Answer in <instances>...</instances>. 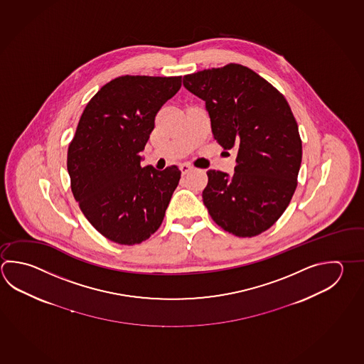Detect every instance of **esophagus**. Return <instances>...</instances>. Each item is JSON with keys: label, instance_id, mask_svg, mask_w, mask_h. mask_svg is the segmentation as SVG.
<instances>
[{"label": "esophagus", "instance_id": "1", "mask_svg": "<svg viewBox=\"0 0 364 364\" xmlns=\"http://www.w3.org/2000/svg\"><path fill=\"white\" fill-rule=\"evenodd\" d=\"M193 167L192 165H188V164H183V165H180V171H181V173L183 175H186V173H188L189 171H192Z\"/></svg>", "mask_w": 364, "mask_h": 364}]
</instances>
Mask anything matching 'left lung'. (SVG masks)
Listing matches in <instances>:
<instances>
[{
  "mask_svg": "<svg viewBox=\"0 0 364 364\" xmlns=\"http://www.w3.org/2000/svg\"><path fill=\"white\" fill-rule=\"evenodd\" d=\"M206 102L213 139L235 148L232 178L210 170L203 203L225 232L251 238L274 225L297 186L302 145L286 97L252 69L230 63L183 78Z\"/></svg>",
  "mask_w": 364,
  "mask_h": 364,
  "instance_id": "8db88e82",
  "label": "left lung"
}]
</instances>
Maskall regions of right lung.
Masks as SVG:
<instances>
[{
	"instance_id": "add662e5",
	"label": "right lung",
	"mask_w": 364,
	"mask_h": 364,
	"mask_svg": "<svg viewBox=\"0 0 364 364\" xmlns=\"http://www.w3.org/2000/svg\"><path fill=\"white\" fill-rule=\"evenodd\" d=\"M181 76H121L104 85L83 110L69 143L70 189L85 218L107 240L134 246L156 233L180 180L170 166L141 167L161 107Z\"/></svg>"
}]
</instances>
